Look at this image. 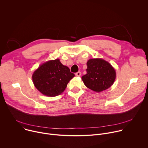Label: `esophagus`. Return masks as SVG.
Listing matches in <instances>:
<instances>
[{
    "mask_svg": "<svg viewBox=\"0 0 148 148\" xmlns=\"http://www.w3.org/2000/svg\"><path fill=\"white\" fill-rule=\"evenodd\" d=\"M75 74V75H76L77 77H79V76L81 75V73H80L79 71H78V72L76 73Z\"/></svg>",
    "mask_w": 148,
    "mask_h": 148,
    "instance_id": "esophagus-1",
    "label": "esophagus"
}]
</instances>
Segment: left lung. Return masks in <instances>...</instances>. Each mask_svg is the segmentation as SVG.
Segmentation results:
<instances>
[{
	"label": "left lung",
	"mask_w": 148,
	"mask_h": 148,
	"mask_svg": "<svg viewBox=\"0 0 148 148\" xmlns=\"http://www.w3.org/2000/svg\"><path fill=\"white\" fill-rule=\"evenodd\" d=\"M87 66V74L81 78L87 88L100 92L112 85L116 72L108 62L101 58L90 59Z\"/></svg>",
	"instance_id": "1"
}]
</instances>
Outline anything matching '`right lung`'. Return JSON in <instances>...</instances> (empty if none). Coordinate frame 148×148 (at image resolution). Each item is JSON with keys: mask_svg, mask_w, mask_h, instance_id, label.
Returning a JSON list of instances; mask_svg holds the SVG:
<instances>
[{"mask_svg": "<svg viewBox=\"0 0 148 148\" xmlns=\"http://www.w3.org/2000/svg\"><path fill=\"white\" fill-rule=\"evenodd\" d=\"M74 77L69 68L59 59L48 61L34 72L32 79L36 88L45 95L55 97L65 90L69 82Z\"/></svg>", "mask_w": 148, "mask_h": 148, "instance_id": "1", "label": "right lung"}]
</instances>
